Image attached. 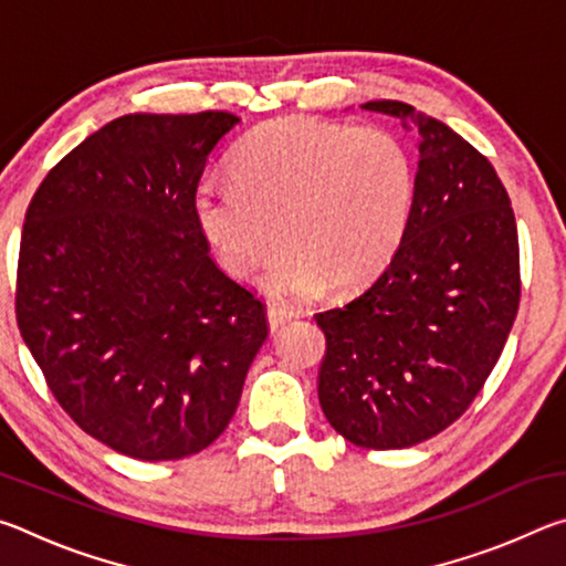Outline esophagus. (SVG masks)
Instances as JSON below:
<instances>
[{"label":"esophagus","instance_id":"obj_1","mask_svg":"<svg viewBox=\"0 0 566 566\" xmlns=\"http://www.w3.org/2000/svg\"><path fill=\"white\" fill-rule=\"evenodd\" d=\"M266 319H270V329L274 334V332H280L284 324L292 319V312L284 310L282 304H270V306H266Z\"/></svg>","mask_w":566,"mask_h":566}]
</instances>
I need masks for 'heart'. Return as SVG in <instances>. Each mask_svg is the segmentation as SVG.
<instances>
[{"mask_svg": "<svg viewBox=\"0 0 566 566\" xmlns=\"http://www.w3.org/2000/svg\"><path fill=\"white\" fill-rule=\"evenodd\" d=\"M237 181L207 179L195 217L222 270L249 280L276 244L264 290L306 300L357 292L395 260L417 207L415 151L387 127L282 117L239 145Z\"/></svg>", "mask_w": 566, "mask_h": 566, "instance_id": "obj_1", "label": "heart"}]
</instances>
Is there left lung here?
I'll use <instances>...</instances> for the list:
<instances>
[{
  "label": "left lung",
  "mask_w": 566,
  "mask_h": 566,
  "mask_svg": "<svg viewBox=\"0 0 566 566\" xmlns=\"http://www.w3.org/2000/svg\"><path fill=\"white\" fill-rule=\"evenodd\" d=\"M361 109L417 132V207L387 270L314 314L319 405L352 444L405 449L454 424L492 375L520 310V237L502 179L467 139L405 102Z\"/></svg>",
  "instance_id": "obj_1"
}]
</instances>
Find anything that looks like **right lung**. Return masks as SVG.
<instances>
[{"mask_svg": "<svg viewBox=\"0 0 566 566\" xmlns=\"http://www.w3.org/2000/svg\"><path fill=\"white\" fill-rule=\"evenodd\" d=\"M229 112L124 114L56 161L19 242L17 327L60 407L145 462L224 432L270 334L195 217Z\"/></svg>", "mask_w": 566, "mask_h": 566, "instance_id": "right-lung-1", "label": "right lung"}]
</instances>
